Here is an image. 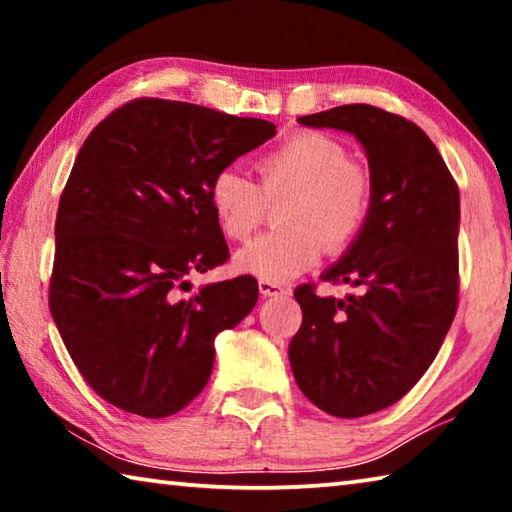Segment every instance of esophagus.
<instances>
[{"mask_svg": "<svg viewBox=\"0 0 512 512\" xmlns=\"http://www.w3.org/2000/svg\"><path fill=\"white\" fill-rule=\"evenodd\" d=\"M259 293H262L264 298H268V296H282L284 287H282V284H277V282L259 280Z\"/></svg>", "mask_w": 512, "mask_h": 512, "instance_id": "34e87169", "label": "esophagus"}]
</instances>
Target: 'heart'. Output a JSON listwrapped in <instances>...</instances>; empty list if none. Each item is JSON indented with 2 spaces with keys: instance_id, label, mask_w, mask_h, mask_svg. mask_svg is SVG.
I'll return each mask as SVG.
<instances>
[{
  "instance_id": "b5f03b06",
  "label": "heart",
  "mask_w": 512,
  "mask_h": 512,
  "mask_svg": "<svg viewBox=\"0 0 512 512\" xmlns=\"http://www.w3.org/2000/svg\"><path fill=\"white\" fill-rule=\"evenodd\" d=\"M259 185L237 169L214 173L207 196L221 232L244 241L262 223L266 203L289 198L280 212L282 232L250 241L235 255V268L259 280L284 282L309 271L329 253H341L359 237L372 205V173L348 158L332 135L300 131L255 162Z\"/></svg>"
}]
</instances>
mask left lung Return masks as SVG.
I'll return each instance as SVG.
<instances>
[{
  "mask_svg": "<svg viewBox=\"0 0 512 512\" xmlns=\"http://www.w3.org/2000/svg\"><path fill=\"white\" fill-rule=\"evenodd\" d=\"M352 133L368 155L372 205L345 255L320 275L361 289L318 296L302 284V325L289 343L300 391L336 418L377 413L411 391L458 305V185L427 133L368 103L298 119Z\"/></svg>",
  "mask_w": 512,
  "mask_h": 512,
  "instance_id": "obj_1",
  "label": "left lung"
}]
</instances>
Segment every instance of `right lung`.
<instances>
[{
	"instance_id": "right-lung-1",
	"label": "right lung",
	"mask_w": 512,
	"mask_h": 512,
	"mask_svg": "<svg viewBox=\"0 0 512 512\" xmlns=\"http://www.w3.org/2000/svg\"><path fill=\"white\" fill-rule=\"evenodd\" d=\"M273 135L266 119L142 97L81 146L58 205L49 309L83 379L117 409H185L212 375L216 334L253 311L250 275L180 291L230 255L207 196L214 173Z\"/></svg>"
}]
</instances>
